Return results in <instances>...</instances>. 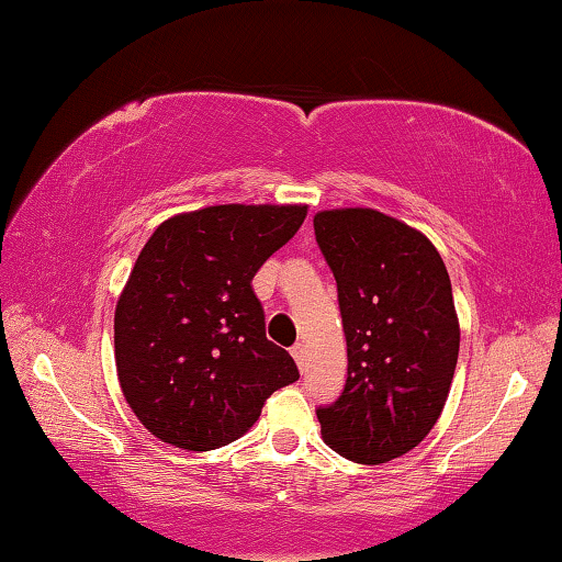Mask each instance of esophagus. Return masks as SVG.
Returning <instances> with one entry per match:
<instances>
[{
  "instance_id": "1",
  "label": "esophagus",
  "mask_w": 562,
  "mask_h": 562,
  "mask_svg": "<svg viewBox=\"0 0 562 562\" xmlns=\"http://www.w3.org/2000/svg\"><path fill=\"white\" fill-rule=\"evenodd\" d=\"M291 356H293V361H296V366L301 368H306V348H303V344H296L291 348Z\"/></svg>"
}]
</instances>
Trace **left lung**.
Wrapping results in <instances>:
<instances>
[{"label":"left lung","mask_w":562,"mask_h":562,"mask_svg":"<svg viewBox=\"0 0 562 562\" xmlns=\"http://www.w3.org/2000/svg\"><path fill=\"white\" fill-rule=\"evenodd\" d=\"M334 271L348 348L344 393L316 411L326 446L379 465L416 448L453 383L461 326L436 246L375 209L314 216Z\"/></svg>","instance_id":"obj_1"}]
</instances>
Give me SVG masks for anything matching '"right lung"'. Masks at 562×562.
Returning a JSON list of instances; mask_svg holds the SVG:
<instances>
[{
  "mask_svg": "<svg viewBox=\"0 0 562 562\" xmlns=\"http://www.w3.org/2000/svg\"><path fill=\"white\" fill-rule=\"evenodd\" d=\"M306 204H221L164 221L116 301L114 358L142 426L183 450L241 438L273 391L299 381L266 338L251 281L299 232Z\"/></svg>",
  "mask_w": 562,
  "mask_h": 562,
  "instance_id": "1",
  "label": "right lung"
}]
</instances>
